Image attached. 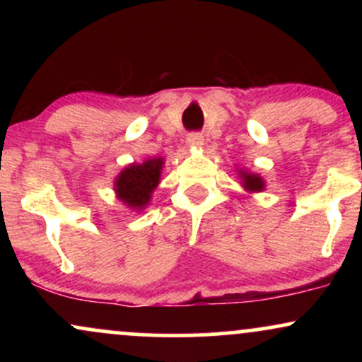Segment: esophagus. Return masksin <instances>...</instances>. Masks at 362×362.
<instances>
[{
    "mask_svg": "<svg viewBox=\"0 0 362 362\" xmlns=\"http://www.w3.org/2000/svg\"><path fill=\"white\" fill-rule=\"evenodd\" d=\"M187 144H189L190 148H202V144H204V139H202L201 134H189L187 136Z\"/></svg>",
    "mask_w": 362,
    "mask_h": 362,
    "instance_id": "34e87169",
    "label": "esophagus"
}]
</instances>
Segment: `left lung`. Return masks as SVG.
<instances>
[{
    "label": "left lung",
    "mask_w": 362,
    "mask_h": 362,
    "mask_svg": "<svg viewBox=\"0 0 362 362\" xmlns=\"http://www.w3.org/2000/svg\"><path fill=\"white\" fill-rule=\"evenodd\" d=\"M236 173H238L240 185L243 187L245 192L257 194V192H264L265 190V180L264 177L259 175V173L248 172L247 168H236Z\"/></svg>",
    "instance_id": "8db88e82"
}]
</instances>
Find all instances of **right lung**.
Here are the masks:
<instances>
[{
  "label": "right lung",
  "mask_w": 362,
  "mask_h": 362,
  "mask_svg": "<svg viewBox=\"0 0 362 362\" xmlns=\"http://www.w3.org/2000/svg\"><path fill=\"white\" fill-rule=\"evenodd\" d=\"M163 158H148L143 163H131L114 178L115 197L127 209L141 213L151 202V195L161 182Z\"/></svg>",
  "instance_id": "1"
}]
</instances>
